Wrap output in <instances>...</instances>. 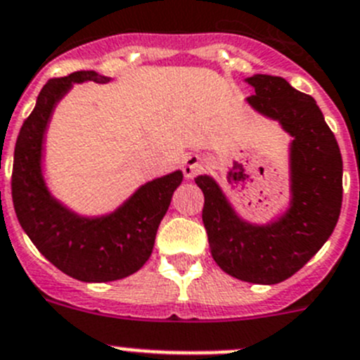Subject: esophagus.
Instances as JSON below:
<instances>
[{
	"instance_id": "34e87169",
	"label": "esophagus",
	"mask_w": 360,
	"mask_h": 360,
	"mask_svg": "<svg viewBox=\"0 0 360 360\" xmlns=\"http://www.w3.org/2000/svg\"><path fill=\"white\" fill-rule=\"evenodd\" d=\"M201 167V159L200 155H189L186 160H184V174H186V178H193L194 174L200 171Z\"/></svg>"
}]
</instances>
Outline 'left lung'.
Segmentation results:
<instances>
[{"label": "left lung", "instance_id": "1", "mask_svg": "<svg viewBox=\"0 0 360 360\" xmlns=\"http://www.w3.org/2000/svg\"><path fill=\"white\" fill-rule=\"evenodd\" d=\"M248 104L279 122L290 143L288 210L266 224L235 212L214 178H194L205 194L203 224L212 258L229 276L256 285H277L299 272L330 237L343 201V159L336 138L313 97L277 75L248 77Z\"/></svg>", "mask_w": 360, "mask_h": 360}]
</instances>
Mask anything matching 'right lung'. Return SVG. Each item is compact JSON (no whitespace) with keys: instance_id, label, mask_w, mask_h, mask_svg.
<instances>
[{"instance_id":"add662e5","label":"right lung","mask_w":360,"mask_h":360,"mask_svg":"<svg viewBox=\"0 0 360 360\" xmlns=\"http://www.w3.org/2000/svg\"><path fill=\"white\" fill-rule=\"evenodd\" d=\"M109 83L95 70H79L47 81L35 109L24 120L13 152L12 200L17 219L33 244L54 266L84 283H108L138 272L152 255L160 221L182 171L139 187L115 212L84 217L49 193L42 173L44 136L58 102L74 83Z\"/></svg>"}]
</instances>
